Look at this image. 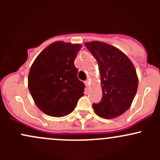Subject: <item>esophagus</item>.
<instances>
[{
  "instance_id": "obj_1",
  "label": "esophagus",
  "mask_w": 160,
  "mask_h": 160,
  "mask_svg": "<svg viewBox=\"0 0 160 160\" xmlns=\"http://www.w3.org/2000/svg\"><path fill=\"white\" fill-rule=\"evenodd\" d=\"M85 85H86V87H88V84H89V81L88 80H86V81L84 82Z\"/></svg>"
}]
</instances>
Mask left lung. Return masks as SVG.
I'll list each match as a JSON object with an SVG mask.
<instances>
[{
  "instance_id": "8db88e82",
  "label": "left lung",
  "mask_w": 160,
  "mask_h": 160,
  "mask_svg": "<svg viewBox=\"0 0 160 160\" xmlns=\"http://www.w3.org/2000/svg\"><path fill=\"white\" fill-rule=\"evenodd\" d=\"M84 45L97 59L101 74L102 99L93 104L97 115L111 119L122 115L131 107L138 80L132 61L121 50L99 41Z\"/></svg>"
}]
</instances>
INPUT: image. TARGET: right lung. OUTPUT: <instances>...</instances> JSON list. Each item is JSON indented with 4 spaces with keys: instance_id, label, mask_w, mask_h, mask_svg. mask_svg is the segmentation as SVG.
I'll return each mask as SVG.
<instances>
[{
    "instance_id": "right-lung-1",
    "label": "right lung",
    "mask_w": 160,
    "mask_h": 160,
    "mask_svg": "<svg viewBox=\"0 0 160 160\" xmlns=\"http://www.w3.org/2000/svg\"><path fill=\"white\" fill-rule=\"evenodd\" d=\"M80 44L55 42L35 59L28 78V89L37 107L52 117L70 114L83 96L85 85L74 66Z\"/></svg>"
}]
</instances>
